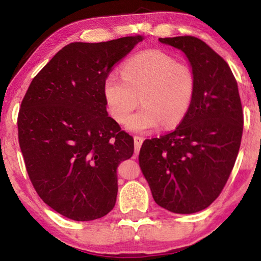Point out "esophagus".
<instances>
[{
  "instance_id": "esophagus-1",
  "label": "esophagus",
  "mask_w": 261,
  "mask_h": 261,
  "mask_svg": "<svg viewBox=\"0 0 261 261\" xmlns=\"http://www.w3.org/2000/svg\"><path fill=\"white\" fill-rule=\"evenodd\" d=\"M134 140H135V153L138 154V153H139V149H140V147H141V145H143L144 139L141 138V137L136 136L135 138H134Z\"/></svg>"
}]
</instances>
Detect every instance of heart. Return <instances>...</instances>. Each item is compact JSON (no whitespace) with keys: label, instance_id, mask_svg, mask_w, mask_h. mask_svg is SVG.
Segmentation results:
<instances>
[{"label":"heart","instance_id":"heart-1","mask_svg":"<svg viewBox=\"0 0 261 261\" xmlns=\"http://www.w3.org/2000/svg\"><path fill=\"white\" fill-rule=\"evenodd\" d=\"M123 77L109 73L103 82V96L110 115L125 123L139 105L143 108L127 121L132 132H146L163 124L171 127L188 114L194 93L192 71L161 50L139 53L123 67Z\"/></svg>","mask_w":261,"mask_h":261}]
</instances>
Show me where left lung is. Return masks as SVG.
Here are the masks:
<instances>
[{
	"instance_id": "1",
	"label": "left lung",
	"mask_w": 261,
	"mask_h": 261,
	"mask_svg": "<svg viewBox=\"0 0 261 261\" xmlns=\"http://www.w3.org/2000/svg\"><path fill=\"white\" fill-rule=\"evenodd\" d=\"M159 41L187 56L194 93L173 132L144 141L139 166L159 206L192 214L219 197L235 165L243 134L241 98L227 62L200 39L185 35Z\"/></svg>"
}]
</instances>
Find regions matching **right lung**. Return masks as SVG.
Instances as JSON below:
<instances>
[{
  "label": "right lung",
  "instance_id": "right-lung-1",
  "mask_svg": "<svg viewBox=\"0 0 261 261\" xmlns=\"http://www.w3.org/2000/svg\"><path fill=\"white\" fill-rule=\"evenodd\" d=\"M143 35L72 42L55 54L21 101L18 138L26 170L45 204L74 221L114 208L116 169L134 154V138L108 116L105 78Z\"/></svg>",
  "mask_w": 261,
  "mask_h": 261
}]
</instances>
